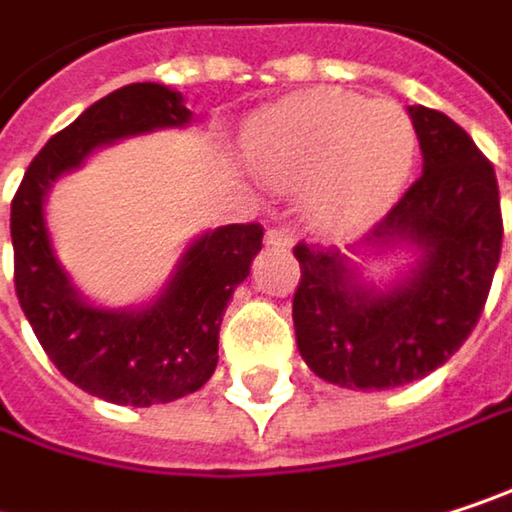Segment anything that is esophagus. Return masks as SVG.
<instances>
[{
  "label": "esophagus",
  "mask_w": 512,
  "mask_h": 512,
  "mask_svg": "<svg viewBox=\"0 0 512 512\" xmlns=\"http://www.w3.org/2000/svg\"><path fill=\"white\" fill-rule=\"evenodd\" d=\"M263 240H266V246H272V249H290V246H293V234H290L287 228H269Z\"/></svg>",
  "instance_id": "obj_1"
}]
</instances>
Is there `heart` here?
<instances>
[{
  "mask_svg": "<svg viewBox=\"0 0 512 512\" xmlns=\"http://www.w3.org/2000/svg\"><path fill=\"white\" fill-rule=\"evenodd\" d=\"M418 133L394 103L341 88L296 94L255 121L246 156L269 183L305 189V216L320 231L373 222L406 186Z\"/></svg>",
  "mask_w": 512,
  "mask_h": 512,
  "instance_id": "1",
  "label": "heart"
}]
</instances>
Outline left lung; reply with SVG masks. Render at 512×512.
<instances>
[{
    "label": "left lung",
    "instance_id": "obj_1",
    "mask_svg": "<svg viewBox=\"0 0 512 512\" xmlns=\"http://www.w3.org/2000/svg\"><path fill=\"white\" fill-rule=\"evenodd\" d=\"M424 171L361 240L341 249L299 243L293 293L296 347L326 382L358 391L424 379L480 320L501 257L495 168L448 115L409 106ZM359 260L356 261L355 257ZM376 282L367 262L399 259Z\"/></svg>",
    "mask_w": 512,
    "mask_h": 512
}]
</instances>
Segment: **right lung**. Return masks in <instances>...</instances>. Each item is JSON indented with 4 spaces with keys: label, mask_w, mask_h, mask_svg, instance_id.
Segmentation results:
<instances>
[{
    "label": "right lung",
    "mask_w": 512,
    "mask_h": 512,
    "mask_svg": "<svg viewBox=\"0 0 512 512\" xmlns=\"http://www.w3.org/2000/svg\"><path fill=\"white\" fill-rule=\"evenodd\" d=\"M189 121L180 91L159 82L124 85L52 136L11 201L14 284L26 320L73 385L118 406L171 403L213 376L225 308L252 269L263 228L252 222L204 231L154 299L136 308H103L76 290L55 255L47 195L94 151Z\"/></svg>",
    "instance_id": "right-lung-1"
}]
</instances>
